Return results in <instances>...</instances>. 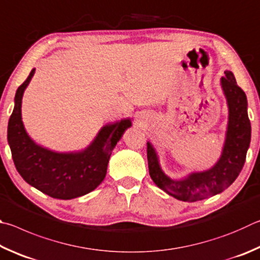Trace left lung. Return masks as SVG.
Listing matches in <instances>:
<instances>
[{"instance_id": "left-lung-1", "label": "left lung", "mask_w": 260, "mask_h": 260, "mask_svg": "<svg viewBox=\"0 0 260 260\" xmlns=\"http://www.w3.org/2000/svg\"><path fill=\"white\" fill-rule=\"evenodd\" d=\"M220 82L229 105V125L221 156L211 169L190 174L183 180L171 179L162 171L155 149L147 143L149 176L157 187L180 201L195 202L221 193L234 183L244 166L251 139L247 95L232 72L226 71Z\"/></svg>"}]
</instances>
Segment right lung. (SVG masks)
Listing matches in <instances>:
<instances>
[{
	"label": "right lung",
	"instance_id": "right-lung-1",
	"mask_svg": "<svg viewBox=\"0 0 260 260\" xmlns=\"http://www.w3.org/2000/svg\"><path fill=\"white\" fill-rule=\"evenodd\" d=\"M35 73L18 88L15 108L9 118L8 142L16 169L26 183L53 199L71 200L97 188L106 176L112 151L131 120L103 126L90 146L79 153H56L36 145L21 121V99Z\"/></svg>",
	"mask_w": 260,
	"mask_h": 260
}]
</instances>
